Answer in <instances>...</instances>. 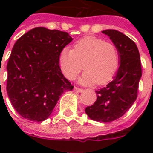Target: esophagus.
I'll return each mask as SVG.
<instances>
[{
	"label": "esophagus",
	"mask_w": 153,
	"mask_h": 153,
	"mask_svg": "<svg viewBox=\"0 0 153 153\" xmlns=\"http://www.w3.org/2000/svg\"><path fill=\"white\" fill-rule=\"evenodd\" d=\"M74 90L76 91V92H79V93H81V92H83V88H78V87H74Z\"/></svg>",
	"instance_id": "obj_1"
}]
</instances>
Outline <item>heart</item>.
<instances>
[{
	"label": "heart",
	"mask_w": 153,
	"mask_h": 153,
	"mask_svg": "<svg viewBox=\"0 0 153 153\" xmlns=\"http://www.w3.org/2000/svg\"><path fill=\"white\" fill-rule=\"evenodd\" d=\"M59 64L63 74L74 79L84 68L82 83L102 85L111 79L118 70L120 54L111 42L95 36H86L75 42L72 50L65 47L59 54Z\"/></svg>",
	"instance_id": "heart-1"
}]
</instances>
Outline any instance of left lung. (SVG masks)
<instances>
[{
    "label": "left lung",
    "mask_w": 153,
    "mask_h": 153,
    "mask_svg": "<svg viewBox=\"0 0 153 153\" xmlns=\"http://www.w3.org/2000/svg\"><path fill=\"white\" fill-rule=\"evenodd\" d=\"M102 33L109 36L118 48L120 66L112 81L96 91L97 101L87 106L85 112L95 121L111 122L125 115L138 97L141 60L136 44L126 35L113 29Z\"/></svg>",
    "instance_id": "8db88e82"
}]
</instances>
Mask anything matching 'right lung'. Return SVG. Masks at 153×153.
Returning a JSON list of instances; mask_svg holds the SVG:
<instances>
[{"mask_svg": "<svg viewBox=\"0 0 153 153\" xmlns=\"http://www.w3.org/2000/svg\"><path fill=\"white\" fill-rule=\"evenodd\" d=\"M72 41L68 33L38 27L16 41L7 63L6 91L22 117L43 121L60 96L74 86L61 73L60 51Z\"/></svg>", "mask_w": 153, "mask_h": 153, "instance_id": "obj_1", "label": "right lung"}]
</instances>
